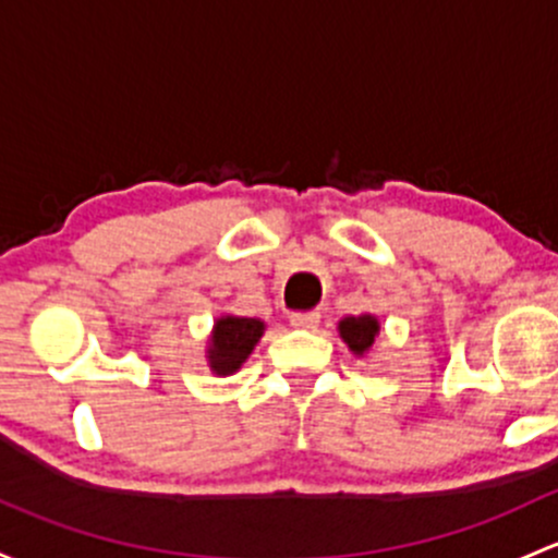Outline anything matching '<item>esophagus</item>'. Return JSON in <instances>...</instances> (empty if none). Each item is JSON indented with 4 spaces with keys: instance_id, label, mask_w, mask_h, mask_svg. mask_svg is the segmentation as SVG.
Wrapping results in <instances>:
<instances>
[{
    "instance_id": "esophagus-1",
    "label": "esophagus",
    "mask_w": 558,
    "mask_h": 558,
    "mask_svg": "<svg viewBox=\"0 0 558 558\" xmlns=\"http://www.w3.org/2000/svg\"><path fill=\"white\" fill-rule=\"evenodd\" d=\"M320 324V315L318 313H296L291 315V326L302 328V331H315Z\"/></svg>"
}]
</instances>
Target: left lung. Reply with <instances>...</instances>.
<instances>
[{
	"label": "left lung",
	"mask_w": 558,
	"mask_h": 558,
	"mask_svg": "<svg viewBox=\"0 0 558 558\" xmlns=\"http://www.w3.org/2000/svg\"><path fill=\"white\" fill-rule=\"evenodd\" d=\"M339 328V337L342 342L348 344L350 353L355 357H366L374 350L379 339V320L377 315L372 313H363V315H348L337 324Z\"/></svg>",
	"instance_id": "8db88e82"
}]
</instances>
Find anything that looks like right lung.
I'll use <instances>...</instances> for the list:
<instances>
[{"instance_id":"add662e5","label":"right lung","mask_w":558,"mask_h":558,"mask_svg":"<svg viewBox=\"0 0 558 558\" xmlns=\"http://www.w3.org/2000/svg\"><path fill=\"white\" fill-rule=\"evenodd\" d=\"M262 318H243V315H219L205 342V361L216 377H230L238 372L264 337Z\"/></svg>"}]
</instances>
